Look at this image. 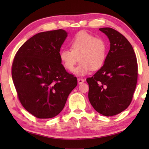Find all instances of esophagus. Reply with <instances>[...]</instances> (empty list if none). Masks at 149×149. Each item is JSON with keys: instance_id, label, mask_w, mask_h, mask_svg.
I'll return each instance as SVG.
<instances>
[{"instance_id": "1", "label": "esophagus", "mask_w": 149, "mask_h": 149, "mask_svg": "<svg viewBox=\"0 0 149 149\" xmlns=\"http://www.w3.org/2000/svg\"><path fill=\"white\" fill-rule=\"evenodd\" d=\"M77 82H78L79 84H81L84 83V80L83 79H82V78H78V79H77Z\"/></svg>"}]
</instances>
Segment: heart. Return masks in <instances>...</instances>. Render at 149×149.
I'll return each mask as SVG.
<instances>
[{"label":"heart","mask_w":149,"mask_h":149,"mask_svg":"<svg viewBox=\"0 0 149 149\" xmlns=\"http://www.w3.org/2000/svg\"><path fill=\"white\" fill-rule=\"evenodd\" d=\"M70 49H64L59 54L60 59L65 68L73 71L79 61L81 62L75 70V74L84 76L96 71L103 66L107 56V45L103 39L95 38L85 31L77 33L70 42Z\"/></svg>","instance_id":"b5f03b06"}]
</instances>
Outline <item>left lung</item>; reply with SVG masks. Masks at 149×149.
I'll use <instances>...</instances> for the list:
<instances>
[{
	"instance_id": "obj_1",
	"label": "left lung",
	"mask_w": 149,
	"mask_h": 149,
	"mask_svg": "<svg viewBox=\"0 0 149 149\" xmlns=\"http://www.w3.org/2000/svg\"><path fill=\"white\" fill-rule=\"evenodd\" d=\"M99 30L109 38L110 49L104 65L87 78L88 99L98 113L111 116L130 105L137 83L138 64L133 48L125 36L110 27Z\"/></svg>"
}]
</instances>
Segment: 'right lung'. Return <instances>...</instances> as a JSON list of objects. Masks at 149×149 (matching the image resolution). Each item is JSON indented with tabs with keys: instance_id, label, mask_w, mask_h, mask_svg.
Masks as SVG:
<instances>
[{
	"instance_id": "1",
	"label": "right lung",
	"mask_w": 149,
	"mask_h": 149,
	"mask_svg": "<svg viewBox=\"0 0 149 149\" xmlns=\"http://www.w3.org/2000/svg\"><path fill=\"white\" fill-rule=\"evenodd\" d=\"M68 33L63 29L38 33L26 41L15 55L12 78L22 105L38 118H50L64 108L77 84L66 71L59 52Z\"/></svg>"
}]
</instances>
